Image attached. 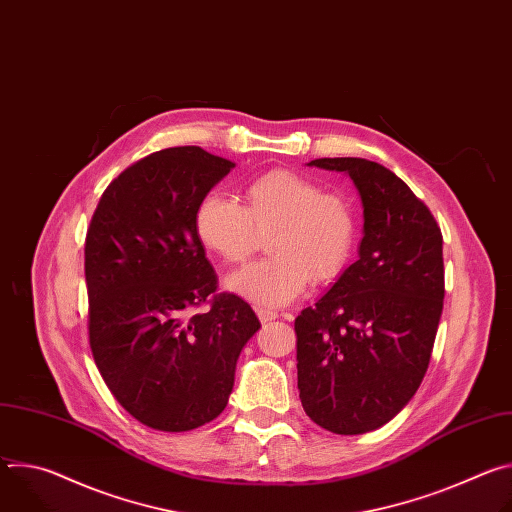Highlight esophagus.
I'll use <instances>...</instances> for the list:
<instances>
[{
  "mask_svg": "<svg viewBox=\"0 0 512 512\" xmlns=\"http://www.w3.org/2000/svg\"><path fill=\"white\" fill-rule=\"evenodd\" d=\"M257 312V316H259V320H261V324H269V322H273L275 318H279V314L277 312H273V310H265V308H257L255 310Z\"/></svg>",
  "mask_w": 512,
  "mask_h": 512,
  "instance_id": "1",
  "label": "esophagus"
}]
</instances>
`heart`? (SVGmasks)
<instances>
[{
    "label": "heart",
    "mask_w": 512,
    "mask_h": 512,
    "mask_svg": "<svg viewBox=\"0 0 512 512\" xmlns=\"http://www.w3.org/2000/svg\"><path fill=\"white\" fill-rule=\"evenodd\" d=\"M269 233L271 257L229 277L233 294L259 308H279L300 298L310 279L328 283L350 263L356 247L352 206L310 178L271 170L249 180L241 204L208 192L194 210L198 243L225 263L245 261Z\"/></svg>",
    "instance_id": "heart-1"
}]
</instances>
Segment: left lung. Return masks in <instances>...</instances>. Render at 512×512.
<instances>
[{
	"label": "left lung",
	"mask_w": 512,
	"mask_h": 512,
	"mask_svg": "<svg viewBox=\"0 0 512 512\" xmlns=\"http://www.w3.org/2000/svg\"><path fill=\"white\" fill-rule=\"evenodd\" d=\"M362 200L358 259L296 318L298 389L320 427L358 435L391 421L419 389L444 308L442 231L429 208L385 166L320 158Z\"/></svg>",
	"instance_id": "left-lung-1"
}]
</instances>
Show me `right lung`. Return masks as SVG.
Listing matches in <instances>:
<instances>
[{
  "label": "right lung",
  "mask_w": 512,
  "mask_h": 512,
  "mask_svg": "<svg viewBox=\"0 0 512 512\" xmlns=\"http://www.w3.org/2000/svg\"><path fill=\"white\" fill-rule=\"evenodd\" d=\"M233 168L198 145L156 152L107 186L87 231L95 364L119 405L160 431L223 413L237 358L261 328L245 300L216 294L194 235L196 204Z\"/></svg>",
  "instance_id": "add662e5"
}]
</instances>
